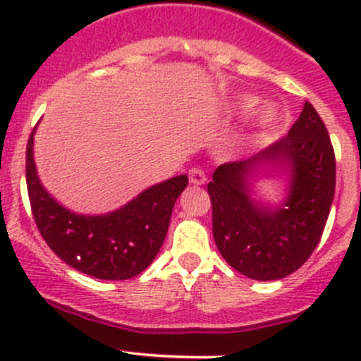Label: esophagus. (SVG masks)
I'll return each mask as SVG.
<instances>
[{
    "instance_id": "1",
    "label": "esophagus",
    "mask_w": 361,
    "mask_h": 361,
    "mask_svg": "<svg viewBox=\"0 0 361 361\" xmlns=\"http://www.w3.org/2000/svg\"><path fill=\"white\" fill-rule=\"evenodd\" d=\"M188 180H190L192 185H204L207 178L201 167H192V169L188 171Z\"/></svg>"
}]
</instances>
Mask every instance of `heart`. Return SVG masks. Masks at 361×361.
Segmentation results:
<instances>
[{
  "label": "heart",
  "mask_w": 361,
  "mask_h": 361,
  "mask_svg": "<svg viewBox=\"0 0 361 361\" xmlns=\"http://www.w3.org/2000/svg\"><path fill=\"white\" fill-rule=\"evenodd\" d=\"M257 106H258V99H257V97H251V96L241 97V99H239V103H238V108H239V111H241V113L255 111V110H257ZM272 120H274V115H272V111H267L264 116H262V126H264V127L271 126Z\"/></svg>",
  "instance_id": "obj_1"
}]
</instances>
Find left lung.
I'll use <instances>...</instances> for the list:
<instances>
[{"label":"left lung","instance_id":"obj_1","mask_svg":"<svg viewBox=\"0 0 361 361\" xmlns=\"http://www.w3.org/2000/svg\"><path fill=\"white\" fill-rule=\"evenodd\" d=\"M260 161H286L293 169L290 195L278 212L249 197L244 178ZM207 194L214 243L231 267L258 281L281 279L302 267L322 239L336 194V154L314 106L305 103L288 134L257 157L218 166Z\"/></svg>","mask_w":361,"mask_h":361}]
</instances>
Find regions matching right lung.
<instances>
[{
  "mask_svg": "<svg viewBox=\"0 0 361 361\" xmlns=\"http://www.w3.org/2000/svg\"><path fill=\"white\" fill-rule=\"evenodd\" d=\"M32 134L25 147V183L31 213L50 250L76 271L97 279H129L143 272L166 239L187 174L150 187L122 209L82 216L59 206L39 183L32 160Z\"/></svg>",
  "mask_w": 361,
  "mask_h": 361,
  "instance_id": "1",
  "label": "right lung"
}]
</instances>
